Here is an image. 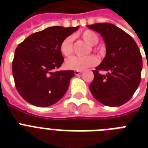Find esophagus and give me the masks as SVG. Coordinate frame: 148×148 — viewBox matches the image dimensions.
I'll return each instance as SVG.
<instances>
[{
    "mask_svg": "<svg viewBox=\"0 0 148 148\" xmlns=\"http://www.w3.org/2000/svg\"><path fill=\"white\" fill-rule=\"evenodd\" d=\"M81 73V71H78V70H75L74 71V74H75V75H78V74H80Z\"/></svg>",
    "mask_w": 148,
    "mask_h": 148,
    "instance_id": "34e87169",
    "label": "esophagus"
}]
</instances>
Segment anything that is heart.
<instances>
[{"label": "heart", "instance_id": "obj_1", "mask_svg": "<svg viewBox=\"0 0 148 148\" xmlns=\"http://www.w3.org/2000/svg\"><path fill=\"white\" fill-rule=\"evenodd\" d=\"M81 37L90 45H96L99 40L97 34L95 31L90 30H86L81 34ZM95 51V48H94ZM60 52L63 56L69 58L73 52V38L71 36H67L61 41L60 45ZM97 58L93 55L77 57L74 56L66 61V66L71 69L84 70L88 67H92L96 64Z\"/></svg>", "mask_w": 148, "mask_h": 148}]
</instances>
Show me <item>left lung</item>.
Segmentation results:
<instances>
[{
  "mask_svg": "<svg viewBox=\"0 0 148 148\" xmlns=\"http://www.w3.org/2000/svg\"><path fill=\"white\" fill-rule=\"evenodd\" d=\"M87 27L101 34L107 50L103 61L93 71L90 92L104 105H122L132 97L141 80L139 47L128 34L112 24L97 23ZM101 71L107 73L102 75Z\"/></svg>",
  "mask_w": 148,
  "mask_h": 148,
  "instance_id": "8db88e82",
  "label": "left lung"
}]
</instances>
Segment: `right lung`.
Returning a JSON list of instances; mask_svg holds the SVG:
<instances>
[{
  "label": "right lung",
  "mask_w": 148,
  "mask_h": 148,
  "mask_svg": "<svg viewBox=\"0 0 148 148\" xmlns=\"http://www.w3.org/2000/svg\"><path fill=\"white\" fill-rule=\"evenodd\" d=\"M79 27H50L18 45L12 62L15 87L23 98L37 107L58 102L68 89L74 71H57L64 62L60 45Z\"/></svg>",
  "instance_id": "add662e5"
}]
</instances>
